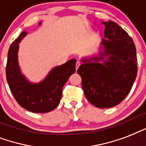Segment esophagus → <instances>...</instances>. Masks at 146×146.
Instances as JSON below:
<instances>
[{
    "mask_svg": "<svg viewBox=\"0 0 146 146\" xmlns=\"http://www.w3.org/2000/svg\"><path fill=\"white\" fill-rule=\"evenodd\" d=\"M81 65V62H80V61H77V62H76V70L79 67V65Z\"/></svg>",
    "mask_w": 146,
    "mask_h": 146,
    "instance_id": "esophagus-1",
    "label": "esophagus"
}]
</instances>
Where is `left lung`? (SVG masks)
I'll use <instances>...</instances> for the list:
<instances>
[{
	"label": "left lung",
	"instance_id": "left-lung-1",
	"mask_svg": "<svg viewBox=\"0 0 146 146\" xmlns=\"http://www.w3.org/2000/svg\"><path fill=\"white\" fill-rule=\"evenodd\" d=\"M104 39L100 57L83 59L78 73L89 102L99 108L119 104L129 93L137 75L136 49L133 39L113 21L103 22ZM108 56L103 63L99 62Z\"/></svg>",
	"mask_w": 146,
	"mask_h": 146
}]
</instances>
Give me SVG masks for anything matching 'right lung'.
<instances>
[{
  "mask_svg": "<svg viewBox=\"0 0 146 146\" xmlns=\"http://www.w3.org/2000/svg\"><path fill=\"white\" fill-rule=\"evenodd\" d=\"M40 24L41 23H39ZM27 34V31L21 33L9 48L6 65L7 81L11 93L20 106L33 113L50 112L59 104L63 87L69 77L75 72L76 59L73 58L54 68L40 83H30L21 74L17 59L19 43Z\"/></svg>",
  "mask_w": 146,
  "mask_h": 146,
  "instance_id": "add662e5",
  "label": "right lung"
}]
</instances>
